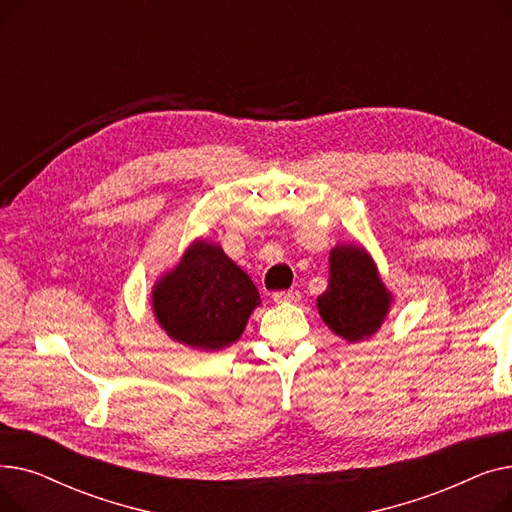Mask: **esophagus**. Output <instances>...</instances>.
<instances>
[{
	"mask_svg": "<svg viewBox=\"0 0 512 512\" xmlns=\"http://www.w3.org/2000/svg\"><path fill=\"white\" fill-rule=\"evenodd\" d=\"M274 303H299L301 301V292L299 290H280L272 294Z\"/></svg>",
	"mask_w": 512,
	"mask_h": 512,
	"instance_id": "esophagus-1",
	"label": "esophagus"
}]
</instances>
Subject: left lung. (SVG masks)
Segmentation results:
<instances>
[{
  "label": "left lung",
  "mask_w": 512,
  "mask_h": 512,
  "mask_svg": "<svg viewBox=\"0 0 512 512\" xmlns=\"http://www.w3.org/2000/svg\"><path fill=\"white\" fill-rule=\"evenodd\" d=\"M394 305L378 265L363 245H336L330 251V280L317 297L324 324L346 342H363L378 332Z\"/></svg>",
  "instance_id": "obj_1"
}]
</instances>
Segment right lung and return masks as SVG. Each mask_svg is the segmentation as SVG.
Segmentation results:
<instances>
[{
	"instance_id": "add662e5",
	"label": "right lung",
	"mask_w": 512,
	"mask_h": 512,
	"mask_svg": "<svg viewBox=\"0 0 512 512\" xmlns=\"http://www.w3.org/2000/svg\"><path fill=\"white\" fill-rule=\"evenodd\" d=\"M259 305L253 280L207 238H195L151 288L157 326L174 342L207 353L234 344Z\"/></svg>"
}]
</instances>
